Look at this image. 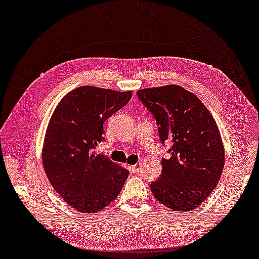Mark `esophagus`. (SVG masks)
I'll return each mask as SVG.
<instances>
[{
  "label": "esophagus",
  "instance_id": "34e87169",
  "mask_svg": "<svg viewBox=\"0 0 259 259\" xmlns=\"http://www.w3.org/2000/svg\"><path fill=\"white\" fill-rule=\"evenodd\" d=\"M130 171L133 172V174H136L141 170V163H136V165H133V166H130L128 167Z\"/></svg>",
  "mask_w": 259,
  "mask_h": 259
}]
</instances>
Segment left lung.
<instances>
[{"mask_svg":"<svg viewBox=\"0 0 259 259\" xmlns=\"http://www.w3.org/2000/svg\"><path fill=\"white\" fill-rule=\"evenodd\" d=\"M137 96L155 116L161 143L171 144L150 190L169 209L191 211L209 197L222 176L225 153L218 125L201 100L180 85L146 88Z\"/></svg>","mask_w":259,"mask_h":259,"instance_id":"left-lung-1","label":"left lung"}]
</instances>
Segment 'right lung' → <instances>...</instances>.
Returning a JSON list of instances; mask_svg holds the SVG:
<instances>
[{
  "label": "right lung",
  "instance_id": "obj_1",
  "mask_svg": "<svg viewBox=\"0 0 259 259\" xmlns=\"http://www.w3.org/2000/svg\"><path fill=\"white\" fill-rule=\"evenodd\" d=\"M132 91L79 87L61 99L46 130L44 170L74 210L96 213L117 198L128 170L94 149L104 141L103 123L128 102Z\"/></svg>",
  "mask_w": 259,
  "mask_h": 259
}]
</instances>
